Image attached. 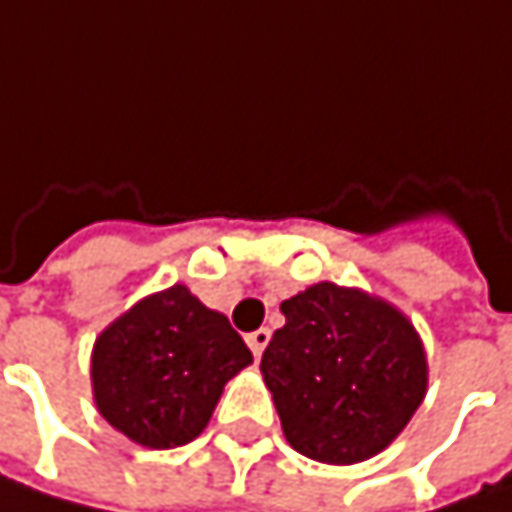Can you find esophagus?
<instances>
[{"instance_id":"1","label":"esophagus","mask_w":512,"mask_h":512,"mask_svg":"<svg viewBox=\"0 0 512 512\" xmlns=\"http://www.w3.org/2000/svg\"><path fill=\"white\" fill-rule=\"evenodd\" d=\"M269 337H272V334H269V328H257V331H252V334L246 337V343H249V349H252L255 357H260L263 349L269 346Z\"/></svg>"}]
</instances>
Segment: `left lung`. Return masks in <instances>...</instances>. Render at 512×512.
<instances>
[{
    "mask_svg": "<svg viewBox=\"0 0 512 512\" xmlns=\"http://www.w3.org/2000/svg\"><path fill=\"white\" fill-rule=\"evenodd\" d=\"M284 328L260 360L287 442L310 460L349 466L404 431L428 393V357L390 302L319 281L281 302Z\"/></svg>",
    "mask_w": 512,
    "mask_h": 512,
    "instance_id": "obj_1",
    "label": "left lung"
}]
</instances>
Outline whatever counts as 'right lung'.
I'll use <instances>...</instances> for the list:
<instances>
[{"label": "right lung", "mask_w": 512, "mask_h": 512, "mask_svg": "<svg viewBox=\"0 0 512 512\" xmlns=\"http://www.w3.org/2000/svg\"><path fill=\"white\" fill-rule=\"evenodd\" d=\"M252 363L231 322L184 284L152 293L114 319L93 346L99 413L146 448H175L208 428L225 384Z\"/></svg>", "instance_id": "obj_1"}]
</instances>
